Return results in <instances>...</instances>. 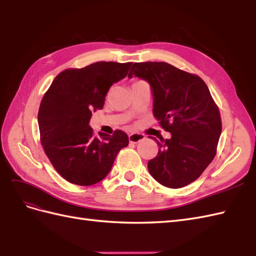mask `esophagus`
I'll return each instance as SVG.
<instances>
[{"mask_svg":"<svg viewBox=\"0 0 256 256\" xmlns=\"http://www.w3.org/2000/svg\"><path fill=\"white\" fill-rule=\"evenodd\" d=\"M145 140V135L144 134H140V133H133L128 135V140L132 144H138L140 140Z\"/></svg>","mask_w":256,"mask_h":256,"instance_id":"1","label":"esophagus"}]
</instances>
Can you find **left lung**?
<instances>
[{"mask_svg": "<svg viewBox=\"0 0 256 256\" xmlns=\"http://www.w3.org/2000/svg\"><path fill=\"white\" fill-rule=\"evenodd\" d=\"M133 75L150 84L154 116L171 133L170 140L152 138L159 152L148 162V171L164 186H186L198 179L216 156L222 134L218 106L200 76L171 64L134 63L128 73Z\"/></svg>", "mask_w": 256, "mask_h": 256, "instance_id": "8db88e82", "label": "left lung"}]
</instances>
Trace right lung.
<instances>
[{"label":"right lung","mask_w":256,"mask_h":256,"mask_svg":"<svg viewBox=\"0 0 256 256\" xmlns=\"http://www.w3.org/2000/svg\"><path fill=\"white\" fill-rule=\"evenodd\" d=\"M132 63L96 62L82 68H66L44 94L38 112L40 142L53 168L77 186H92L104 179L128 136L94 134L92 112L104 108L112 84L128 75Z\"/></svg>","instance_id":"right-lung-1"}]
</instances>
